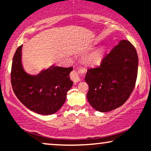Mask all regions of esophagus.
<instances>
[{
	"mask_svg": "<svg viewBox=\"0 0 151 151\" xmlns=\"http://www.w3.org/2000/svg\"><path fill=\"white\" fill-rule=\"evenodd\" d=\"M81 71H73L70 74V78L74 82H78L81 80L80 77Z\"/></svg>",
	"mask_w": 151,
	"mask_h": 151,
	"instance_id": "34e87169",
	"label": "esophagus"
}]
</instances>
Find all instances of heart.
I'll list each match as a JSON object with an SVG mask.
<instances>
[{"label":"heart","instance_id":"1","mask_svg":"<svg viewBox=\"0 0 151 151\" xmlns=\"http://www.w3.org/2000/svg\"><path fill=\"white\" fill-rule=\"evenodd\" d=\"M104 58V50L97 48L91 52L85 58V63L88 66H97L102 63Z\"/></svg>","mask_w":151,"mask_h":151}]
</instances>
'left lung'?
I'll use <instances>...</instances> for the list:
<instances>
[{
    "instance_id": "left-lung-1",
    "label": "left lung",
    "mask_w": 151,
    "mask_h": 151,
    "mask_svg": "<svg viewBox=\"0 0 151 151\" xmlns=\"http://www.w3.org/2000/svg\"><path fill=\"white\" fill-rule=\"evenodd\" d=\"M138 65L135 48L127 40H122L99 68L87 70L84 79L89 86L87 99L90 105L105 112L124 104L135 86Z\"/></svg>"
}]
</instances>
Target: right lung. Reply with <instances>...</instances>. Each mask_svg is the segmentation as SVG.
<instances>
[{"label":"right lung","mask_w":151,"mask_h":151,"mask_svg":"<svg viewBox=\"0 0 151 151\" xmlns=\"http://www.w3.org/2000/svg\"><path fill=\"white\" fill-rule=\"evenodd\" d=\"M22 45L18 47L11 69V83L17 99L27 108L43 115H52L60 109L72 88L70 73L73 68L52 65L34 75L25 71L22 59Z\"/></svg>","instance_id":"obj_1"}]
</instances>
